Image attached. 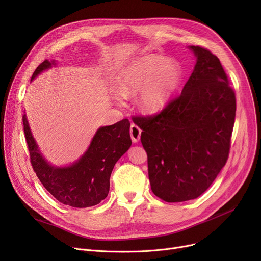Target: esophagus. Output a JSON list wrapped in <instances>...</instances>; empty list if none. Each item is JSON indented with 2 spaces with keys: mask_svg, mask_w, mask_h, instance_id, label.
I'll list each match as a JSON object with an SVG mask.
<instances>
[{
  "mask_svg": "<svg viewBox=\"0 0 261 261\" xmlns=\"http://www.w3.org/2000/svg\"><path fill=\"white\" fill-rule=\"evenodd\" d=\"M141 133L142 130L138 126L134 125V123H132L130 127V136L133 143H138L141 140Z\"/></svg>",
  "mask_w": 261,
  "mask_h": 261,
  "instance_id": "obj_1",
  "label": "esophagus"
}]
</instances>
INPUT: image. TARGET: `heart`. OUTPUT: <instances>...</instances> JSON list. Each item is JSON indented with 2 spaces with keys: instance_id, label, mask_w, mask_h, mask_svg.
Wrapping results in <instances>:
<instances>
[{
  "instance_id": "1",
  "label": "heart",
  "mask_w": 261,
  "mask_h": 261,
  "mask_svg": "<svg viewBox=\"0 0 261 261\" xmlns=\"http://www.w3.org/2000/svg\"><path fill=\"white\" fill-rule=\"evenodd\" d=\"M182 77V67L176 61L159 55H146L121 71L117 80L121 94L116 95L115 99L122 102L123 96L130 97L142 90L140 108L147 114H158L171 100Z\"/></svg>"
}]
</instances>
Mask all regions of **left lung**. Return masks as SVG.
Here are the masks:
<instances>
[{
  "instance_id": "1",
  "label": "left lung",
  "mask_w": 261,
  "mask_h": 261,
  "mask_svg": "<svg viewBox=\"0 0 261 261\" xmlns=\"http://www.w3.org/2000/svg\"><path fill=\"white\" fill-rule=\"evenodd\" d=\"M197 62L179 97L154 116L133 117L143 131L153 194L172 203L200 197L228 158L236 97L217 56L188 46Z\"/></svg>"
}]
</instances>
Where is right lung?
Wrapping results in <instances>:
<instances>
[{
    "label": "right lung",
    "instance_id": "add662e5",
    "mask_svg": "<svg viewBox=\"0 0 261 261\" xmlns=\"http://www.w3.org/2000/svg\"><path fill=\"white\" fill-rule=\"evenodd\" d=\"M55 65V60H44L36 68L32 80ZM23 126L31 163L40 182L59 202L78 208L94 206L106 199L114 165L132 144L130 121L122 119L114 125L100 127L84 154L71 165L58 167L49 164L41 153L26 114L23 115Z\"/></svg>",
    "mask_w": 261,
    "mask_h": 261
}]
</instances>
